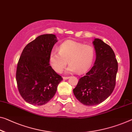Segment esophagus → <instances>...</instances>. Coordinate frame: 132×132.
Wrapping results in <instances>:
<instances>
[{
	"label": "esophagus",
	"instance_id": "esophagus-1",
	"mask_svg": "<svg viewBox=\"0 0 132 132\" xmlns=\"http://www.w3.org/2000/svg\"><path fill=\"white\" fill-rule=\"evenodd\" d=\"M68 78H69V77H63L64 80H67V79H68Z\"/></svg>",
	"mask_w": 132,
	"mask_h": 132
}]
</instances>
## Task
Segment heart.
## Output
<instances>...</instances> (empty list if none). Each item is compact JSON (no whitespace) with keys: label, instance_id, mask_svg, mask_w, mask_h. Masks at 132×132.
<instances>
[{"label":"heart","instance_id":"1","mask_svg":"<svg viewBox=\"0 0 132 132\" xmlns=\"http://www.w3.org/2000/svg\"><path fill=\"white\" fill-rule=\"evenodd\" d=\"M94 50L93 46L84 45L74 40H66L61 44L58 52L52 51L49 62L55 71L61 73L66 67L67 72L82 73L90 68L94 60Z\"/></svg>","mask_w":132,"mask_h":132}]
</instances>
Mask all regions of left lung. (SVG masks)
<instances>
[{
	"label": "left lung",
	"instance_id": "obj_1",
	"mask_svg": "<svg viewBox=\"0 0 132 132\" xmlns=\"http://www.w3.org/2000/svg\"><path fill=\"white\" fill-rule=\"evenodd\" d=\"M96 52L94 65L86 76L79 79L73 93L86 106L100 104L110 96L116 86L118 63L110 46L100 39L93 41Z\"/></svg>",
	"mask_w": 132,
	"mask_h": 132
}]
</instances>
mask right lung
Instances as JSON below:
<instances>
[{
	"label": "right lung",
	"instance_id": "1",
	"mask_svg": "<svg viewBox=\"0 0 132 132\" xmlns=\"http://www.w3.org/2000/svg\"><path fill=\"white\" fill-rule=\"evenodd\" d=\"M57 42L53 34L38 36L27 44L18 61L16 80L23 100L32 105L47 103L55 94L61 76L52 69L50 55Z\"/></svg>",
	"mask_w": 132,
	"mask_h": 132
}]
</instances>
